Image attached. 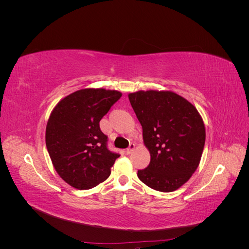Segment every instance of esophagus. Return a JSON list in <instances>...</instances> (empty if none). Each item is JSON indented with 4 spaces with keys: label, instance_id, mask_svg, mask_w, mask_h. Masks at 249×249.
<instances>
[{
    "label": "esophagus",
    "instance_id": "obj_1",
    "mask_svg": "<svg viewBox=\"0 0 249 249\" xmlns=\"http://www.w3.org/2000/svg\"><path fill=\"white\" fill-rule=\"evenodd\" d=\"M134 149H135V144H133V143H131L130 146L126 148L125 153H126L127 155H130V154H132V153H133V150H134Z\"/></svg>",
    "mask_w": 249,
    "mask_h": 249
}]
</instances>
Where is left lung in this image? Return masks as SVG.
<instances>
[{
  "label": "left lung",
  "instance_id": "obj_1",
  "mask_svg": "<svg viewBox=\"0 0 249 249\" xmlns=\"http://www.w3.org/2000/svg\"><path fill=\"white\" fill-rule=\"evenodd\" d=\"M132 108L142 125L149 165L138 170L142 183L161 192L183 186L198 167L206 141L198 111L172 91L147 90L130 93Z\"/></svg>",
  "mask_w": 249,
  "mask_h": 249
}]
</instances>
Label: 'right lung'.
Segmentation results:
<instances>
[{"instance_id":"right-lung-1","label":"right lung","mask_w":249,"mask_h":249,"mask_svg":"<svg viewBox=\"0 0 249 249\" xmlns=\"http://www.w3.org/2000/svg\"><path fill=\"white\" fill-rule=\"evenodd\" d=\"M120 96L116 90L81 89L65 96L51 113L48 152L60 178L76 189L87 190L106 180L119 157L108 149L100 122Z\"/></svg>"}]
</instances>
